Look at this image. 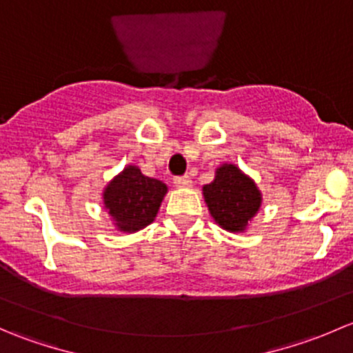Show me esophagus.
Instances as JSON below:
<instances>
[{
  "mask_svg": "<svg viewBox=\"0 0 353 353\" xmlns=\"http://www.w3.org/2000/svg\"><path fill=\"white\" fill-rule=\"evenodd\" d=\"M174 184H176L177 188H190L191 177L190 176H177V177H174Z\"/></svg>",
  "mask_w": 353,
  "mask_h": 353,
  "instance_id": "esophagus-1",
  "label": "esophagus"
}]
</instances>
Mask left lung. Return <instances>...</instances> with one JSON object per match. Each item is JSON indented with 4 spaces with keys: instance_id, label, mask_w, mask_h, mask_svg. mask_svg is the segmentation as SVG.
Instances as JSON below:
<instances>
[{
    "instance_id": "obj_1",
    "label": "left lung",
    "mask_w": 353,
    "mask_h": 353,
    "mask_svg": "<svg viewBox=\"0 0 353 353\" xmlns=\"http://www.w3.org/2000/svg\"><path fill=\"white\" fill-rule=\"evenodd\" d=\"M203 196L215 222L230 232L244 230L261 206V193L254 181L232 163L216 169L215 179L203 186Z\"/></svg>"
}]
</instances>
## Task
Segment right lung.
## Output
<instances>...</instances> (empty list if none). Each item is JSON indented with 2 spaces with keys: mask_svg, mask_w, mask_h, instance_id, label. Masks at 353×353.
<instances>
[{
  "mask_svg": "<svg viewBox=\"0 0 353 353\" xmlns=\"http://www.w3.org/2000/svg\"><path fill=\"white\" fill-rule=\"evenodd\" d=\"M167 186L159 179L141 174L134 165H128L114 177L104 191V205L109 215L123 232H137L155 220Z\"/></svg>",
  "mask_w": 353,
  "mask_h": 353,
  "instance_id": "add662e5",
  "label": "right lung"
}]
</instances>
